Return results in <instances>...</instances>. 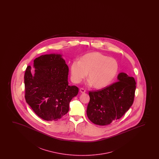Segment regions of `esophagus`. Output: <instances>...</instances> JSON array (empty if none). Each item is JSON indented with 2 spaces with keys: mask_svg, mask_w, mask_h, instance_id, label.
<instances>
[{
  "mask_svg": "<svg viewBox=\"0 0 159 159\" xmlns=\"http://www.w3.org/2000/svg\"><path fill=\"white\" fill-rule=\"evenodd\" d=\"M80 91L81 93H84L86 92V90L84 88H81L80 89Z\"/></svg>",
  "mask_w": 159,
  "mask_h": 159,
  "instance_id": "34e87169",
  "label": "esophagus"
}]
</instances>
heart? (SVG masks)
Returning <instances> with one entry per match:
<instances>
[{
	"label": "heart",
	"instance_id": "obj_1",
	"mask_svg": "<svg viewBox=\"0 0 159 159\" xmlns=\"http://www.w3.org/2000/svg\"><path fill=\"white\" fill-rule=\"evenodd\" d=\"M119 65L113 57H109L100 52L89 53L74 61L70 65L71 80L75 84L80 83L86 77L87 84L96 89H102L110 85L117 74Z\"/></svg>",
	"mask_w": 159,
	"mask_h": 159
}]
</instances>
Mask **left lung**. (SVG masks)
Returning a JSON list of instances; mask_svg holds the SVG:
<instances>
[{
  "instance_id": "8db88e82",
  "label": "left lung",
  "mask_w": 159,
  "mask_h": 159,
  "mask_svg": "<svg viewBox=\"0 0 159 159\" xmlns=\"http://www.w3.org/2000/svg\"><path fill=\"white\" fill-rule=\"evenodd\" d=\"M118 81L97 91H89L87 116L94 124L107 125L118 120L133 105L136 81L133 77L120 73Z\"/></svg>"
}]
</instances>
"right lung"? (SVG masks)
<instances>
[{
    "mask_svg": "<svg viewBox=\"0 0 159 159\" xmlns=\"http://www.w3.org/2000/svg\"><path fill=\"white\" fill-rule=\"evenodd\" d=\"M35 74L28 66L24 74L25 98L38 116L57 120L69 111L78 87L68 82V67L60 54L43 55L34 60Z\"/></svg>",
    "mask_w": 159,
    "mask_h": 159,
    "instance_id": "add662e5",
    "label": "right lung"
}]
</instances>
